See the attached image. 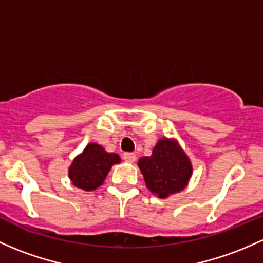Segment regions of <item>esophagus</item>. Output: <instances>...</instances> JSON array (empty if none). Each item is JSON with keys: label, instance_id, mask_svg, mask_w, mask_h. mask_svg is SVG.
Listing matches in <instances>:
<instances>
[{"label": "esophagus", "instance_id": "obj_1", "mask_svg": "<svg viewBox=\"0 0 263 263\" xmlns=\"http://www.w3.org/2000/svg\"><path fill=\"white\" fill-rule=\"evenodd\" d=\"M123 160L128 163H134L136 161V155L131 154V152H127V154H123Z\"/></svg>", "mask_w": 263, "mask_h": 263}]
</instances>
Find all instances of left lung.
Listing matches in <instances>:
<instances>
[{"mask_svg": "<svg viewBox=\"0 0 263 263\" xmlns=\"http://www.w3.org/2000/svg\"><path fill=\"white\" fill-rule=\"evenodd\" d=\"M138 167L147 189L160 198L182 191L192 175V164L177 141L161 138L152 155L141 157Z\"/></svg>", "mask_w": 263, "mask_h": 263, "instance_id": "8db88e82", "label": "left lung"}]
</instances>
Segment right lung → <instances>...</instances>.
<instances>
[{
  "label": "right lung",
  "mask_w": 263,
  "mask_h": 263,
  "mask_svg": "<svg viewBox=\"0 0 263 263\" xmlns=\"http://www.w3.org/2000/svg\"><path fill=\"white\" fill-rule=\"evenodd\" d=\"M120 162L117 154H108L102 146L88 143L82 154L73 160L68 176L76 187L83 191H93L103 183L111 167Z\"/></svg>",
  "instance_id": "right-lung-1"
}]
</instances>
